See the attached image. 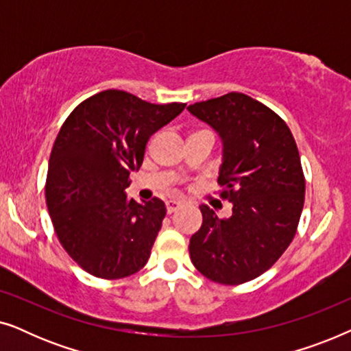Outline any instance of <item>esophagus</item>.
Instances as JSON below:
<instances>
[{
  "label": "esophagus",
  "instance_id": "1",
  "mask_svg": "<svg viewBox=\"0 0 351 351\" xmlns=\"http://www.w3.org/2000/svg\"><path fill=\"white\" fill-rule=\"evenodd\" d=\"M180 206H182L180 201H172V199L166 201V210H167V214H172V213H176V210L179 209Z\"/></svg>",
  "mask_w": 351,
  "mask_h": 351
}]
</instances>
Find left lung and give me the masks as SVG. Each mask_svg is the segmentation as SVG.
Returning <instances> with one entry per match:
<instances>
[{
    "mask_svg": "<svg viewBox=\"0 0 351 351\" xmlns=\"http://www.w3.org/2000/svg\"><path fill=\"white\" fill-rule=\"evenodd\" d=\"M186 110L222 142L219 185L232 215L201 204L203 225L190 238V257L201 275L220 285L261 276L294 238L305 199L295 141L275 112L246 94L230 93Z\"/></svg>",
    "mask_w": 351,
    "mask_h": 351,
    "instance_id": "8db88e82",
    "label": "left lung"
}]
</instances>
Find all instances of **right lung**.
Listing matches in <instances>:
<instances>
[{
  "label": "right lung",
  "mask_w": 351,
  "mask_h": 351,
  "mask_svg": "<svg viewBox=\"0 0 351 351\" xmlns=\"http://www.w3.org/2000/svg\"><path fill=\"white\" fill-rule=\"evenodd\" d=\"M184 108L108 89L80 104L60 128L46 203L60 244L90 275L119 280L147 263L166 206L158 198L128 199L124 190L142 166L148 138Z\"/></svg>",
  "instance_id": "1"
}]
</instances>
